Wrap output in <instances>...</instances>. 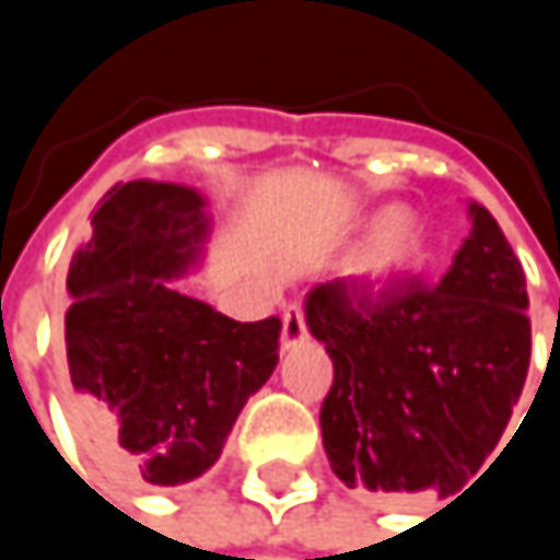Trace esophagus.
I'll use <instances>...</instances> for the list:
<instances>
[{
  "mask_svg": "<svg viewBox=\"0 0 560 560\" xmlns=\"http://www.w3.org/2000/svg\"><path fill=\"white\" fill-rule=\"evenodd\" d=\"M307 340V320H304V311L301 304H291L281 317V347L284 350H294Z\"/></svg>",
  "mask_w": 560,
  "mask_h": 560,
  "instance_id": "esophagus-1",
  "label": "esophagus"
}]
</instances>
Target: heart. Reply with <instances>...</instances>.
I'll list each match as a JSON object with an SVG mask.
<instances>
[{
	"label": "heart",
	"mask_w": 560,
	"mask_h": 560,
	"mask_svg": "<svg viewBox=\"0 0 560 560\" xmlns=\"http://www.w3.org/2000/svg\"><path fill=\"white\" fill-rule=\"evenodd\" d=\"M421 253H424V226L405 210H389L386 220L376 226L373 240L357 256L353 276L366 284H389L408 276L418 266Z\"/></svg>",
	"instance_id": "1"
}]
</instances>
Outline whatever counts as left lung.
I'll return each mask as SVG.
<instances>
[{"mask_svg":"<svg viewBox=\"0 0 560 560\" xmlns=\"http://www.w3.org/2000/svg\"><path fill=\"white\" fill-rule=\"evenodd\" d=\"M470 236L431 288L392 281L373 301L314 284L304 320L334 360L320 405L330 470L376 497L457 493L493 454L528 357L525 272L493 213L470 200Z\"/></svg>","mask_w":560,"mask_h":560,"instance_id":"1","label":"left lung"}]
</instances>
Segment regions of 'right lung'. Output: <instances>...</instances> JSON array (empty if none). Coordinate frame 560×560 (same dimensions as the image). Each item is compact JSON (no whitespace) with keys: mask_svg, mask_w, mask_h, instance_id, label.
Returning <instances> with one entry per match:
<instances>
[{"mask_svg":"<svg viewBox=\"0 0 560 560\" xmlns=\"http://www.w3.org/2000/svg\"><path fill=\"white\" fill-rule=\"evenodd\" d=\"M210 226L197 187L116 184L67 272L70 421L103 464L152 487L207 474L279 366V317L240 324L174 284L200 266Z\"/></svg>","mask_w":560,"mask_h":560,"instance_id":"obj_1","label":"right lung"}]
</instances>
